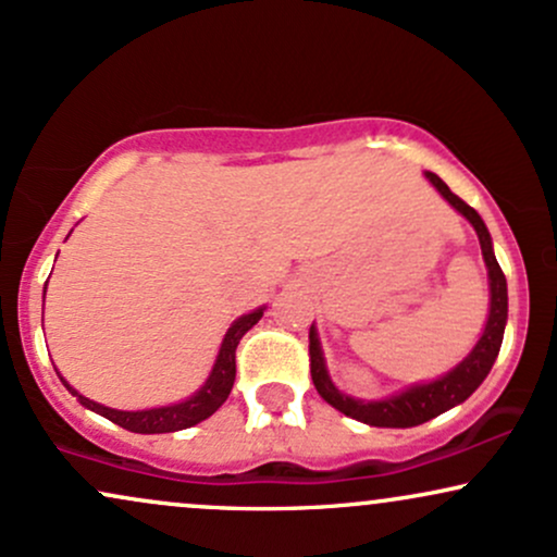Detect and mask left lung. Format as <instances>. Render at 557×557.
<instances>
[{
  "mask_svg": "<svg viewBox=\"0 0 557 557\" xmlns=\"http://www.w3.org/2000/svg\"><path fill=\"white\" fill-rule=\"evenodd\" d=\"M434 188L442 194L446 201H449L455 209L462 214L468 222L475 226L480 250H483L485 265H488V278H491V312L488 322H485V331L475 343V348L465 356L462 361L451 369L449 374H444L442 380H434L429 384H413L400 395L384 397V400H354V397L343 395L338 387H335L331 376H327L325 359H322V348L318 341V331L314 325L310 327V372L314 389H318L320 397L325 403H331L335 410L346 413L348 418H356V421L369 423V425H382V429H410V425H421L431 418L442 416L444 410L455 408V405L465 403L468 397L475 393V389L483 384L485 376H488L493 361L500 351V341H504V327L506 318H509V294H506V276L500 271L496 256H493V243L488 235V226L483 224V219L472 206H468L462 198L455 196L449 190L442 177L434 173H425Z\"/></svg>",
  "mask_w": 557,
  "mask_h": 557,
  "instance_id": "1",
  "label": "left lung"
}]
</instances>
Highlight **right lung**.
<instances>
[{
    "label": "right lung",
    "mask_w": 557,
    "mask_h": 557,
    "mask_svg": "<svg viewBox=\"0 0 557 557\" xmlns=\"http://www.w3.org/2000/svg\"><path fill=\"white\" fill-rule=\"evenodd\" d=\"M265 307H258L256 312L243 314V318L232 322V327L226 331L222 348H219L216 363L211 369L209 380L203 382V387L198 389L196 395H190L188 400L175 403V405H164V408H149V410H115V408H106V405L87 400L85 395H79L77 389L69 387L66 389L72 393L77 400L85 405V408L95 410L108 421H113L121 429L134 431V434H170V431H181V429H190V425L201 423L209 418L211 413H216L222 408V403L230 397L232 393V384H235V351H237V343L243 335L250 331L256 322L263 318Z\"/></svg>",
    "instance_id": "1"
}]
</instances>
